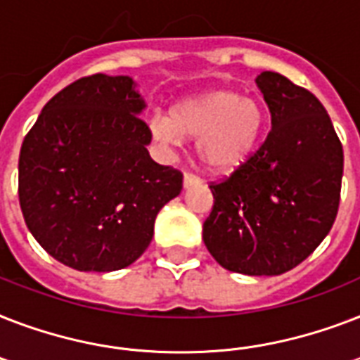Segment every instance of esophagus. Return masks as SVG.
Wrapping results in <instances>:
<instances>
[{
	"label": "esophagus",
	"instance_id": "34e87169",
	"mask_svg": "<svg viewBox=\"0 0 360 360\" xmlns=\"http://www.w3.org/2000/svg\"><path fill=\"white\" fill-rule=\"evenodd\" d=\"M196 185H202V179L194 174H185V177H183V186H185V188H191V186Z\"/></svg>",
	"mask_w": 360,
	"mask_h": 360
}]
</instances>
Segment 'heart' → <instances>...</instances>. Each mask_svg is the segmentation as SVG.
Here are the masks:
<instances>
[{
	"instance_id": "1",
	"label": "heart",
	"mask_w": 360,
	"mask_h": 360,
	"mask_svg": "<svg viewBox=\"0 0 360 360\" xmlns=\"http://www.w3.org/2000/svg\"><path fill=\"white\" fill-rule=\"evenodd\" d=\"M265 129V110L256 98L219 89L181 101L169 117H155L153 138L166 146L181 136L198 138V157L213 172H231L254 155Z\"/></svg>"
}]
</instances>
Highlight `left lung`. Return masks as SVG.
Wrapping results in <instances>:
<instances>
[{"mask_svg":"<svg viewBox=\"0 0 360 360\" xmlns=\"http://www.w3.org/2000/svg\"><path fill=\"white\" fill-rule=\"evenodd\" d=\"M271 132L243 166L211 183L203 243L228 271L274 276L304 262L335 224L344 149L312 93L265 70L256 78Z\"/></svg>","mask_w":360,"mask_h":360,"instance_id":"8db88e82","label":"left lung"}]
</instances>
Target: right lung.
<instances>
[{"label": "right lung", "mask_w": 360, "mask_h": 360, "mask_svg": "<svg viewBox=\"0 0 360 360\" xmlns=\"http://www.w3.org/2000/svg\"><path fill=\"white\" fill-rule=\"evenodd\" d=\"M143 108L130 76H86L50 98L25 134L22 214L37 243L67 267H129L151 243L158 211L179 196L183 174L149 157Z\"/></svg>", "instance_id": "obj_1"}]
</instances>
